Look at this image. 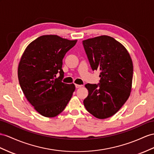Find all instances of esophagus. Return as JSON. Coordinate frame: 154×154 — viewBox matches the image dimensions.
Returning a JSON list of instances; mask_svg holds the SVG:
<instances>
[{"label":"esophagus","instance_id":"34e87169","mask_svg":"<svg viewBox=\"0 0 154 154\" xmlns=\"http://www.w3.org/2000/svg\"><path fill=\"white\" fill-rule=\"evenodd\" d=\"M82 85H75V87L77 88H81V86H82Z\"/></svg>","mask_w":154,"mask_h":154}]
</instances>
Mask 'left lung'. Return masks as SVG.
Instances as JSON below:
<instances>
[{
    "label": "left lung",
    "instance_id": "obj_1",
    "mask_svg": "<svg viewBox=\"0 0 154 154\" xmlns=\"http://www.w3.org/2000/svg\"><path fill=\"white\" fill-rule=\"evenodd\" d=\"M92 70L100 71V83L86 84L88 95L84 105L91 115L105 119L119 111L132 88L133 66L125 47L103 35L82 41Z\"/></svg>",
    "mask_w": 154,
    "mask_h": 154
}]
</instances>
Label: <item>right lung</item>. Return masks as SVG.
<instances>
[{
  "mask_svg": "<svg viewBox=\"0 0 154 154\" xmlns=\"http://www.w3.org/2000/svg\"><path fill=\"white\" fill-rule=\"evenodd\" d=\"M77 40L57 35H43L31 42L18 66L19 85L26 98L41 115L53 118L61 113L75 90L62 82V60ZM60 76L55 79L58 72Z\"/></svg>",
  "mask_w": 154,
  "mask_h": 154,
  "instance_id": "add662e5",
  "label": "right lung"
}]
</instances>
